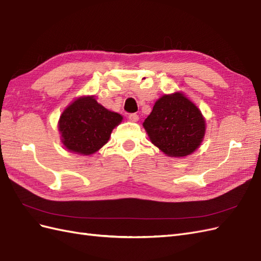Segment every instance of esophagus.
I'll return each mask as SVG.
<instances>
[{"label": "esophagus", "instance_id": "obj_1", "mask_svg": "<svg viewBox=\"0 0 261 261\" xmlns=\"http://www.w3.org/2000/svg\"><path fill=\"white\" fill-rule=\"evenodd\" d=\"M128 118H129L130 121H132V122H137L139 120V116L137 115V113H130Z\"/></svg>", "mask_w": 261, "mask_h": 261}]
</instances>
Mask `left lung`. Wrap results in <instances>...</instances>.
<instances>
[{"label":"left lung","instance_id":"1","mask_svg":"<svg viewBox=\"0 0 261 261\" xmlns=\"http://www.w3.org/2000/svg\"><path fill=\"white\" fill-rule=\"evenodd\" d=\"M143 126L151 142L172 158L194 152L205 136V119L182 92L164 95L153 106Z\"/></svg>","mask_w":261,"mask_h":261}]
</instances>
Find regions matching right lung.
Wrapping results in <instances>:
<instances>
[{"mask_svg": "<svg viewBox=\"0 0 261 261\" xmlns=\"http://www.w3.org/2000/svg\"><path fill=\"white\" fill-rule=\"evenodd\" d=\"M122 116L106 109L93 96L72 101L59 118L58 129L65 148L83 155H90L108 142L112 130Z\"/></svg>", "mask_w": 261, "mask_h": 261, "instance_id": "obj_1", "label": "right lung"}]
</instances>
